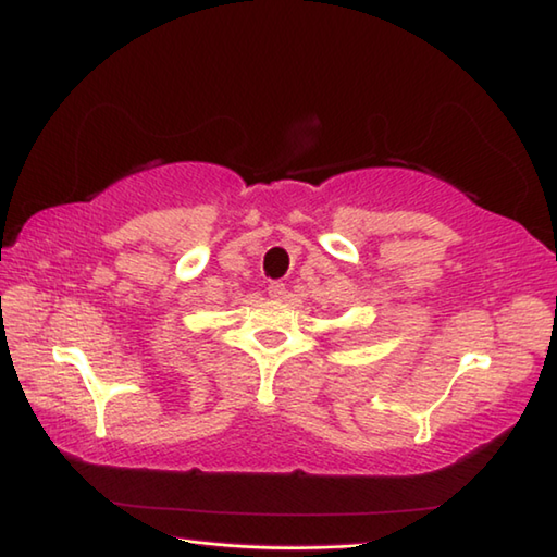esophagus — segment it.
<instances>
[{"instance_id": "obj_1", "label": "esophagus", "mask_w": 557, "mask_h": 557, "mask_svg": "<svg viewBox=\"0 0 557 557\" xmlns=\"http://www.w3.org/2000/svg\"><path fill=\"white\" fill-rule=\"evenodd\" d=\"M268 295L272 297V299H282L287 295V289H285V285H282V282H270L268 285Z\"/></svg>"}]
</instances>
